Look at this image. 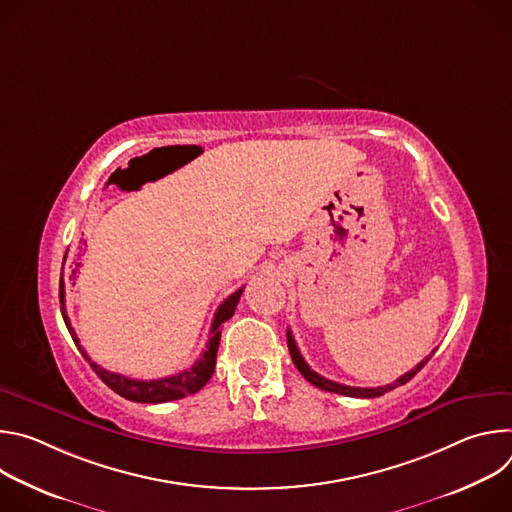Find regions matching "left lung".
Wrapping results in <instances>:
<instances>
[{
	"mask_svg": "<svg viewBox=\"0 0 512 512\" xmlns=\"http://www.w3.org/2000/svg\"><path fill=\"white\" fill-rule=\"evenodd\" d=\"M287 348H289V354H291V360H294V364L298 367V371L304 375L306 381H310L314 387L322 389V391H328V393H336V395H346V397H358V399H373V397H381L385 395L387 391H393L395 387L399 385H405L407 381H411L423 367L427 364V360L435 354V350H431L429 356H425L415 369H411L409 373H405L403 377H399L395 383L391 385H385V387H348V385H340V383H334L330 379H324L322 375H318L316 371L310 369V364L304 360V356L300 354V348L294 340V336H291V330H287Z\"/></svg>",
	"mask_w": 512,
	"mask_h": 512,
	"instance_id": "obj_1",
	"label": "left lung"
}]
</instances>
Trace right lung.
<instances>
[{
  "instance_id": "right-lung-1",
  "label": "right lung",
  "mask_w": 512,
  "mask_h": 512,
  "mask_svg": "<svg viewBox=\"0 0 512 512\" xmlns=\"http://www.w3.org/2000/svg\"><path fill=\"white\" fill-rule=\"evenodd\" d=\"M66 259V255H64ZM75 273V271H72ZM243 289H237L233 296H229L221 306H218L216 314H214V320H212V326H210V338L206 342V348L202 350L200 358L192 364L190 369H184L182 373L178 375H170V377H164V379H154V381H139V379H129V377H123V375H117V373H111V371H105L103 367H99L97 362H93L87 354V350L81 346V340L77 338L75 330H72L70 326V320L66 316V306H64V277L60 275V312H62V318H64V324L72 336V340H75L77 348L81 350V354L85 356V360H89L91 369L97 373V377L109 387L113 389L117 395L129 399V401H135V403H166V401H176V399H182L186 395H194L198 393L212 377L214 373V367H216V350H218V342H221V324L227 322L235 310H237V304H239V298L243 294Z\"/></svg>"
}]
</instances>
